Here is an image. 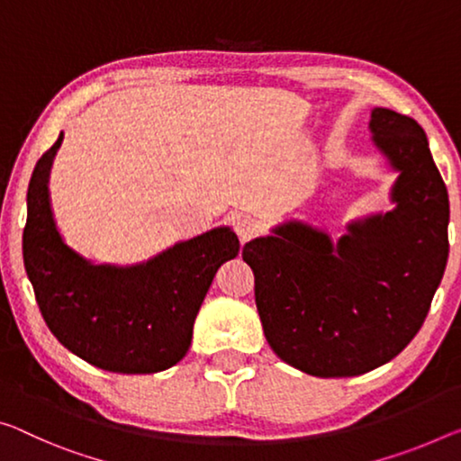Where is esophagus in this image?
Listing matches in <instances>:
<instances>
[{
    "label": "esophagus",
    "instance_id": "esophagus-1",
    "mask_svg": "<svg viewBox=\"0 0 461 461\" xmlns=\"http://www.w3.org/2000/svg\"><path fill=\"white\" fill-rule=\"evenodd\" d=\"M236 233H238V238L242 240V244H246L248 240H252V238L258 233V223L254 221L252 217H248V215L238 217V221H236Z\"/></svg>",
    "mask_w": 461,
    "mask_h": 461
}]
</instances>
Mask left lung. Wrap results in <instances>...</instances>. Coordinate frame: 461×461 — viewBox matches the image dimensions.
Returning <instances> with one entry per match:
<instances>
[{
  "label": "left lung",
  "mask_w": 461,
  "mask_h": 461,
  "mask_svg": "<svg viewBox=\"0 0 461 461\" xmlns=\"http://www.w3.org/2000/svg\"><path fill=\"white\" fill-rule=\"evenodd\" d=\"M371 143L396 172L393 209L330 231L287 219L242 257L276 357L316 377L363 375L392 361L425 322L449 257V196L422 127L371 108Z\"/></svg>",
  "instance_id": "1"
}]
</instances>
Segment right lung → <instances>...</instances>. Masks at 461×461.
<instances>
[{"instance_id":"1","label":"right lung","mask_w":461,"mask_h":461,"mask_svg":"<svg viewBox=\"0 0 461 461\" xmlns=\"http://www.w3.org/2000/svg\"><path fill=\"white\" fill-rule=\"evenodd\" d=\"M63 143L34 166L22 236L26 275L50 332L61 345L113 374H158L186 355L194 318L217 268L238 257L230 225L182 240L135 265L94 262L57 228L49 178Z\"/></svg>"}]
</instances>
